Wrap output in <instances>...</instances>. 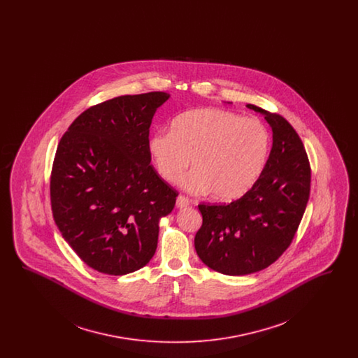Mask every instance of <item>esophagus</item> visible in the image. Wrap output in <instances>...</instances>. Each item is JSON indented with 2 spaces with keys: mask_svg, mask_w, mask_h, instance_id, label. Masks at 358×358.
<instances>
[{
  "mask_svg": "<svg viewBox=\"0 0 358 358\" xmlns=\"http://www.w3.org/2000/svg\"><path fill=\"white\" fill-rule=\"evenodd\" d=\"M189 203H190V201H189V199H187V197L182 196V194H180V196L177 197L176 205H177V208H187Z\"/></svg>",
  "mask_w": 358,
  "mask_h": 358,
  "instance_id": "1",
  "label": "esophagus"
}]
</instances>
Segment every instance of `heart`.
<instances>
[{
    "label": "heart",
    "mask_w": 358,
    "mask_h": 358,
    "mask_svg": "<svg viewBox=\"0 0 358 358\" xmlns=\"http://www.w3.org/2000/svg\"><path fill=\"white\" fill-rule=\"evenodd\" d=\"M271 136L256 118L222 108H199L178 115L171 131L159 130L148 139L158 174L176 182L190 158L196 168L184 185L193 193H209L222 201L244 196L266 166Z\"/></svg>",
    "instance_id": "obj_1"
}]
</instances>
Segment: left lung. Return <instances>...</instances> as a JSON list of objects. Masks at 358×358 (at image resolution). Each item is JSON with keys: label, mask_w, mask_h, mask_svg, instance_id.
<instances>
[{"label": "left lung", "mask_w": 358, "mask_h": 358, "mask_svg": "<svg viewBox=\"0 0 358 358\" xmlns=\"http://www.w3.org/2000/svg\"><path fill=\"white\" fill-rule=\"evenodd\" d=\"M273 129V149L255 185L231 204H200L203 225L194 248L205 264L225 275H248L271 266L295 236L310 196L305 146L282 115L254 104Z\"/></svg>", "instance_id": "obj_1"}]
</instances>
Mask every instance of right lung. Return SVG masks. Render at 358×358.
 I'll list each match as a JSON object with an SVG mask.
<instances>
[{
    "mask_svg": "<svg viewBox=\"0 0 358 358\" xmlns=\"http://www.w3.org/2000/svg\"><path fill=\"white\" fill-rule=\"evenodd\" d=\"M169 94L123 95L91 106L62 136L52 165L53 220L85 264L107 275L146 266L159 217L178 192L150 165L149 129Z\"/></svg>",
    "mask_w": 358,
    "mask_h": 358,
    "instance_id": "right-lung-1",
    "label": "right lung"
}]
</instances>
